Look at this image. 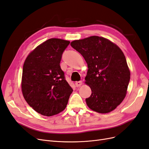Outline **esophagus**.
I'll list each match as a JSON object with an SVG mask.
<instances>
[{
    "mask_svg": "<svg viewBox=\"0 0 149 149\" xmlns=\"http://www.w3.org/2000/svg\"><path fill=\"white\" fill-rule=\"evenodd\" d=\"M75 86L76 87H80V85H81V84H82V81H76L75 82Z\"/></svg>",
    "mask_w": 149,
    "mask_h": 149,
    "instance_id": "esophagus-1",
    "label": "esophagus"
}]
</instances>
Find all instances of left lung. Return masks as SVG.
Here are the masks:
<instances>
[{
    "label": "left lung",
    "mask_w": 149,
    "mask_h": 149,
    "mask_svg": "<svg viewBox=\"0 0 149 149\" xmlns=\"http://www.w3.org/2000/svg\"><path fill=\"white\" fill-rule=\"evenodd\" d=\"M70 45L88 65L85 79L92 94L85 99L87 106L100 113L112 111L125 98L130 80L123 51L111 41L97 36L73 41Z\"/></svg>",
    "instance_id": "left-lung-1"
}]
</instances>
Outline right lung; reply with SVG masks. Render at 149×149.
Wrapping results in <instances>:
<instances>
[{
	"mask_svg": "<svg viewBox=\"0 0 149 149\" xmlns=\"http://www.w3.org/2000/svg\"><path fill=\"white\" fill-rule=\"evenodd\" d=\"M70 41L51 38L37 46L24 62L22 91L36 112L51 116L62 111L72 88L61 69L62 55Z\"/></svg>",
	"mask_w": 149,
	"mask_h": 149,
	"instance_id": "add662e5",
	"label": "right lung"
}]
</instances>
